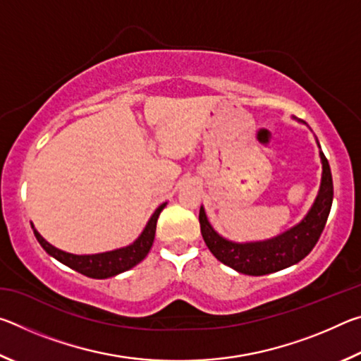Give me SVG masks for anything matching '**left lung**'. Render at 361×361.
<instances>
[{
	"label": "left lung",
	"mask_w": 361,
	"mask_h": 361,
	"mask_svg": "<svg viewBox=\"0 0 361 361\" xmlns=\"http://www.w3.org/2000/svg\"><path fill=\"white\" fill-rule=\"evenodd\" d=\"M317 146L320 148L319 140H317ZM320 161L322 180L312 207L298 224L271 239L256 242H234L226 239L213 229L205 209L200 207V232L212 255L223 264L245 276H266V274L282 271L304 259L319 242L333 204L331 170L322 149Z\"/></svg>",
	"instance_id": "obj_1"
}]
</instances>
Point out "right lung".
I'll return each instance as SVG.
<instances>
[{
    "instance_id": "obj_1",
    "label": "right lung",
    "mask_w": 361,
    "mask_h": 361,
    "mask_svg": "<svg viewBox=\"0 0 361 361\" xmlns=\"http://www.w3.org/2000/svg\"><path fill=\"white\" fill-rule=\"evenodd\" d=\"M166 205L167 202H164L162 205L157 207L156 212L152 213L151 218L148 219V223H146L142 234H140L137 239L130 243V245L116 248V250H111V252H105V253L73 255L68 252H63V250L51 245V243H49L44 237L35 229L33 224L32 228H33L36 240L39 242V245L44 248L46 253L51 255L52 258H56L65 266L75 269L76 272L82 274V276H87L90 279H108V277H114L118 276V274L129 271V269L137 266L138 262H142L146 258V255L149 253V250L152 247V242H154L157 218L161 215V212L164 210V207Z\"/></svg>"
}]
</instances>
